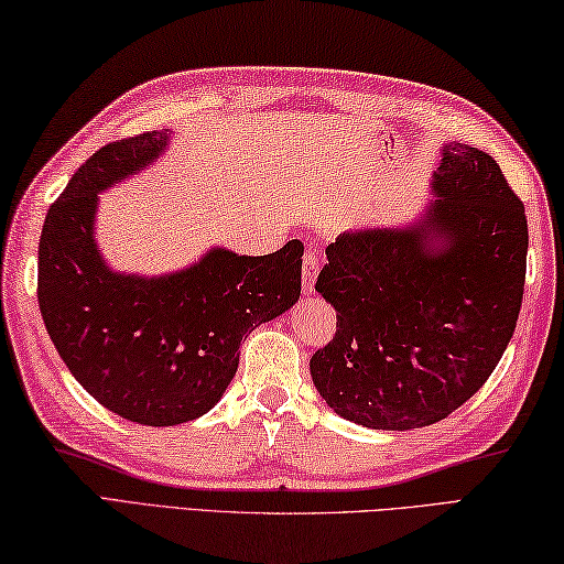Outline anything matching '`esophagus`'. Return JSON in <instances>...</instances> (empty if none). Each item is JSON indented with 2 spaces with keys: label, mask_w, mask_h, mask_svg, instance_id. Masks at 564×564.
<instances>
[{
  "label": "esophagus",
  "mask_w": 564,
  "mask_h": 564,
  "mask_svg": "<svg viewBox=\"0 0 564 564\" xmlns=\"http://www.w3.org/2000/svg\"><path fill=\"white\" fill-rule=\"evenodd\" d=\"M317 271H319V257L315 249H307L303 257V291L310 295L315 291V281H317Z\"/></svg>",
  "instance_id": "1"
}]
</instances>
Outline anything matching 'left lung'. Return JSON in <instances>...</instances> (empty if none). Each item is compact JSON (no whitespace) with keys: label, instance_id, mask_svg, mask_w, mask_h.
I'll return each mask as SVG.
<instances>
[{"label":"left lung","instance_id":"obj_1","mask_svg":"<svg viewBox=\"0 0 564 564\" xmlns=\"http://www.w3.org/2000/svg\"><path fill=\"white\" fill-rule=\"evenodd\" d=\"M436 200L410 227H366L327 247L315 291L337 332L310 358L317 392L354 424H436L492 376L517 329L529 223L495 158L446 142Z\"/></svg>","mask_w":564,"mask_h":564}]
</instances>
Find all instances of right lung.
<instances>
[{
  "label": "right lung",
  "instance_id": "1",
  "mask_svg": "<svg viewBox=\"0 0 564 564\" xmlns=\"http://www.w3.org/2000/svg\"><path fill=\"white\" fill-rule=\"evenodd\" d=\"M170 138L150 130L94 152L47 210L39 242V305L59 358L106 410L145 426L213 410L242 339L301 297V239L267 257L215 247L152 279L106 267L94 239L97 194L148 170Z\"/></svg>",
  "mask_w": 564,
  "mask_h": 564
}]
</instances>
